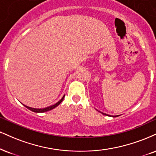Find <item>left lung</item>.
<instances>
[{
    "label": "left lung",
    "mask_w": 156,
    "mask_h": 156,
    "mask_svg": "<svg viewBox=\"0 0 156 156\" xmlns=\"http://www.w3.org/2000/svg\"><path fill=\"white\" fill-rule=\"evenodd\" d=\"M102 113L103 114V115H107V114H105V113H103V112H102ZM109 116H110V115H109ZM118 116H119V115H115V116H112V117H118Z\"/></svg>",
    "instance_id": "obj_1"
}]
</instances>
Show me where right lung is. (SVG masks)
Returning <instances> with one entry per match:
<instances>
[{"mask_svg": "<svg viewBox=\"0 0 156 156\" xmlns=\"http://www.w3.org/2000/svg\"><path fill=\"white\" fill-rule=\"evenodd\" d=\"M64 97H65V95H64L62 98L61 99H60V100L59 101V102L56 103V104H54V105H51V106L47 107V108H41V109L33 108H30V107H27V106L24 105V107H26V108H27V109H29V110H30L31 111L35 112H47V111H49V110H52V109L55 108L56 107L59 105L60 104V103H61V102H62V101H63Z\"/></svg>", "mask_w": 156, "mask_h": 156, "instance_id": "1", "label": "right lung"}]
</instances>
